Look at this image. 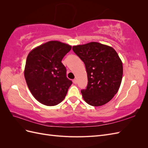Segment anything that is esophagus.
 <instances>
[{
	"label": "esophagus",
	"mask_w": 148,
	"mask_h": 148,
	"mask_svg": "<svg viewBox=\"0 0 148 148\" xmlns=\"http://www.w3.org/2000/svg\"><path fill=\"white\" fill-rule=\"evenodd\" d=\"M73 82V83H74V84H77V79H74Z\"/></svg>",
	"instance_id": "34e87169"
}]
</instances>
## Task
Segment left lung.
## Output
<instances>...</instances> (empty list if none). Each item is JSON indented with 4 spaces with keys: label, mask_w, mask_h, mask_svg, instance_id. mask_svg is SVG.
Returning <instances> with one entry per match:
<instances>
[{
    "label": "left lung",
    "mask_w": 148,
    "mask_h": 148,
    "mask_svg": "<svg viewBox=\"0 0 148 148\" xmlns=\"http://www.w3.org/2000/svg\"><path fill=\"white\" fill-rule=\"evenodd\" d=\"M85 65L88 84L81 92L84 100L92 106L109 102L117 94L122 82L123 65L114 49L92 42L72 47Z\"/></svg>",
    "instance_id": "left-lung-1"
}]
</instances>
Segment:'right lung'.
I'll return each mask as SVG.
<instances>
[{
    "label": "right lung",
    "mask_w": 148,
    "mask_h": 148,
    "mask_svg": "<svg viewBox=\"0 0 148 148\" xmlns=\"http://www.w3.org/2000/svg\"><path fill=\"white\" fill-rule=\"evenodd\" d=\"M71 49L68 44L52 41L29 53L25 78L31 94L41 104L53 106L64 99L72 82L66 77L61 62Z\"/></svg>",
    "instance_id": "right-lung-1"
}]
</instances>
